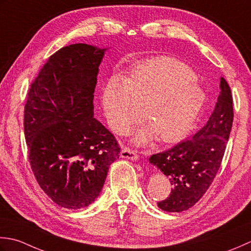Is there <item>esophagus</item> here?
<instances>
[{
  "instance_id": "34e87169",
  "label": "esophagus",
  "mask_w": 251,
  "mask_h": 251,
  "mask_svg": "<svg viewBox=\"0 0 251 251\" xmlns=\"http://www.w3.org/2000/svg\"><path fill=\"white\" fill-rule=\"evenodd\" d=\"M121 158H126V159H130L133 161H136L139 159V156H137L136 152L134 151L130 150L127 147H122L121 148V152H120Z\"/></svg>"
}]
</instances>
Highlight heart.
Returning a JSON list of instances; mask_svg holds the SVG:
<instances>
[{
    "instance_id": "b5f03b06",
    "label": "heart",
    "mask_w": 251,
    "mask_h": 251,
    "mask_svg": "<svg viewBox=\"0 0 251 251\" xmlns=\"http://www.w3.org/2000/svg\"><path fill=\"white\" fill-rule=\"evenodd\" d=\"M107 122L117 133H126L143 119L148 126L137 131L136 144L156 135L161 142L182 139L191 131L206 101L194 71L184 64L158 57L137 65L126 80L114 75L103 91Z\"/></svg>"
}]
</instances>
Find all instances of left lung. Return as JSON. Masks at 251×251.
I'll return each mask as SVG.
<instances>
[{"instance_id": "1", "label": "left lung", "mask_w": 251, "mask_h": 251, "mask_svg": "<svg viewBox=\"0 0 251 251\" xmlns=\"http://www.w3.org/2000/svg\"><path fill=\"white\" fill-rule=\"evenodd\" d=\"M220 94L207 124L193 139L171 150L152 155L150 162L165 175L172 185L170 195L158 202L161 210L181 212L193 207L211 185L222 162L233 124V99L224 78Z\"/></svg>"}]
</instances>
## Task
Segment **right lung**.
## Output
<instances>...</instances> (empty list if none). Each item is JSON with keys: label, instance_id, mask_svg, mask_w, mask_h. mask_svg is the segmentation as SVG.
Returning a JSON list of instances; mask_svg holds the SVG:
<instances>
[{"label": "right lung", "instance_id": "1", "mask_svg": "<svg viewBox=\"0 0 251 251\" xmlns=\"http://www.w3.org/2000/svg\"><path fill=\"white\" fill-rule=\"evenodd\" d=\"M106 50L84 43L57 50L32 82L25 106L33 175L44 193L67 209L95 201L119 158L115 136L94 118V90Z\"/></svg>", "mask_w": 251, "mask_h": 251}]
</instances>
